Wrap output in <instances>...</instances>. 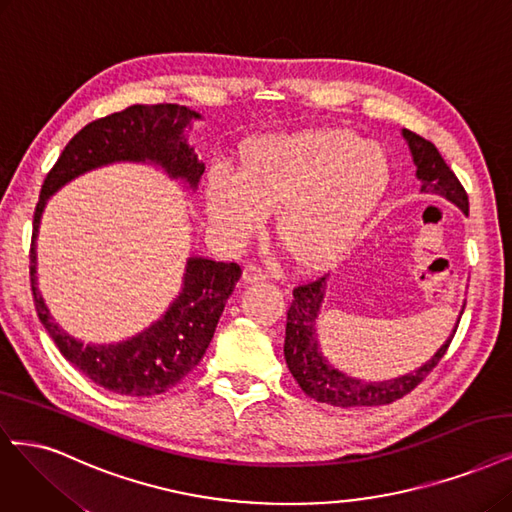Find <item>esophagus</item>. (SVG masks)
I'll return each instance as SVG.
<instances>
[{
    "mask_svg": "<svg viewBox=\"0 0 512 512\" xmlns=\"http://www.w3.org/2000/svg\"><path fill=\"white\" fill-rule=\"evenodd\" d=\"M267 275L262 273V269L254 267V264H248V267L243 269V284H256V281H264Z\"/></svg>",
    "mask_w": 512,
    "mask_h": 512,
    "instance_id": "esophagus-1",
    "label": "esophagus"
}]
</instances>
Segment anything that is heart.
Wrapping results in <instances>:
<instances>
[{
  "mask_svg": "<svg viewBox=\"0 0 512 512\" xmlns=\"http://www.w3.org/2000/svg\"><path fill=\"white\" fill-rule=\"evenodd\" d=\"M390 184V158L345 129H307L254 139L239 169L216 167L205 209L231 245L248 241L275 211L277 239L296 262L324 267L356 241Z\"/></svg>",
  "mask_w": 512,
  "mask_h": 512,
  "instance_id": "heart-1",
  "label": "heart"
}]
</instances>
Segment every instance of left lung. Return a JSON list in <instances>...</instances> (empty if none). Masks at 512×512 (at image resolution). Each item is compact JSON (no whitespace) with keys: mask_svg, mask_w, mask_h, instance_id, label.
Instances as JSON below:
<instances>
[{"mask_svg":"<svg viewBox=\"0 0 512 512\" xmlns=\"http://www.w3.org/2000/svg\"><path fill=\"white\" fill-rule=\"evenodd\" d=\"M402 137L411 150L421 192L447 199L468 216L466 190L460 184V180L455 178V173L447 167L436 146L409 129H402ZM326 281L328 277H320L317 281H311V284L294 288V301L288 309L286 322L284 356L292 377L309 398L341 409L381 407V404H390L415 390V387L430 375V370L440 362V358L445 356L466 307L464 303L447 341L438 347L436 354L426 364H421L413 373H407L402 377H394L387 381H364L358 377L345 375L343 370L332 366L328 358L322 354L315 326L326 298Z\"/></svg>","mask_w":512,"mask_h":512,"instance_id":"obj_1","label":"left lung"}]
</instances>
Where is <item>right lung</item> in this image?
Here are the masks:
<instances>
[{
  "mask_svg": "<svg viewBox=\"0 0 512 512\" xmlns=\"http://www.w3.org/2000/svg\"><path fill=\"white\" fill-rule=\"evenodd\" d=\"M203 116L186 105H131L78 131L42 184L33 214L31 290L40 322L63 358L105 390L122 396H154L178 385L209 347L228 296L241 277L239 264L190 256L178 296L142 332L118 343H84L52 317L38 286V241L48 199L80 175L114 163H139L161 169L169 180L195 192L205 163L188 142L192 122Z\"/></svg>",
  "mask_w": 512,
  "mask_h": 512,
  "instance_id": "1",
  "label": "right lung"
}]
</instances>
